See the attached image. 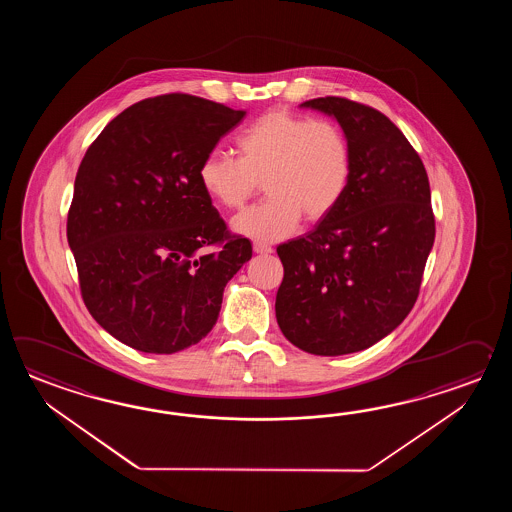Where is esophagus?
Returning <instances> with one entry per match:
<instances>
[{"mask_svg":"<svg viewBox=\"0 0 512 512\" xmlns=\"http://www.w3.org/2000/svg\"><path fill=\"white\" fill-rule=\"evenodd\" d=\"M252 249L256 254H271L272 247L271 245H267V243H261V241H254L252 243Z\"/></svg>","mask_w":512,"mask_h":512,"instance_id":"obj_1","label":"esophagus"}]
</instances>
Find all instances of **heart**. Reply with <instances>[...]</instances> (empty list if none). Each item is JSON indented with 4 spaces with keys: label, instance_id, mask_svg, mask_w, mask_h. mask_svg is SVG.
<instances>
[{
    "label": "heart",
    "instance_id": "b5f03b06",
    "mask_svg": "<svg viewBox=\"0 0 512 512\" xmlns=\"http://www.w3.org/2000/svg\"><path fill=\"white\" fill-rule=\"evenodd\" d=\"M240 157L214 150L199 164V183L225 208H240L263 181L269 196L232 219V229L254 240L287 238L307 221L337 208L351 179V148L329 120L269 111L236 139Z\"/></svg>",
    "mask_w": 512,
    "mask_h": 512
}]
</instances>
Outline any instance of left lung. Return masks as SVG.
<instances>
[{"label": "left lung", "mask_w": 512, "mask_h": 512, "mask_svg": "<svg viewBox=\"0 0 512 512\" xmlns=\"http://www.w3.org/2000/svg\"><path fill=\"white\" fill-rule=\"evenodd\" d=\"M300 108L337 120L351 179L337 208L309 234L280 245L276 320L296 348L337 357L370 348L412 311L435 221L425 164L381 111L348 98Z\"/></svg>", "instance_id": "obj_1"}]
</instances>
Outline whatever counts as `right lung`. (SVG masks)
Returning a JSON list of instances; mask_svg holds the SVG:
<instances>
[{
	"label": "right lung",
	"instance_id": "right-lung-1",
	"mask_svg": "<svg viewBox=\"0 0 512 512\" xmlns=\"http://www.w3.org/2000/svg\"><path fill=\"white\" fill-rule=\"evenodd\" d=\"M245 111L170 93L109 122L87 148L67 216L87 311L111 337L172 355L207 337L252 258L199 183V164ZM221 244L218 253L200 251Z\"/></svg>",
	"mask_w": 512,
	"mask_h": 512
}]
</instances>
